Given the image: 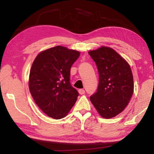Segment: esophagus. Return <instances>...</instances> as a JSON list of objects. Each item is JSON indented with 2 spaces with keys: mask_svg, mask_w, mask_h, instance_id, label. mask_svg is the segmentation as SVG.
<instances>
[{
  "mask_svg": "<svg viewBox=\"0 0 154 154\" xmlns=\"http://www.w3.org/2000/svg\"><path fill=\"white\" fill-rule=\"evenodd\" d=\"M79 91V93L80 95H83L84 93H85V90L83 89H79V91Z\"/></svg>",
  "mask_w": 154,
  "mask_h": 154,
  "instance_id": "1",
  "label": "esophagus"
}]
</instances>
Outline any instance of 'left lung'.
<instances>
[{"instance_id":"1","label":"left lung","mask_w":154,"mask_h":154,"mask_svg":"<svg viewBox=\"0 0 154 154\" xmlns=\"http://www.w3.org/2000/svg\"><path fill=\"white\" fill-rule=\"evenodd\" d=\"M99 72L97 92L90 97L102 117H116L124 110L134 93V77L128 63L115 50L101 47L89 51Z\"/></svg>"}]
</instances>
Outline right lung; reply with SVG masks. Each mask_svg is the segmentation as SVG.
Wrapping results in <instances>:
<instances>
[{
  "instance_id": "add662e5",
  "label": "right lung",
  "mask_w": 154,
  "mask_h": 154,
  "mask_svg": "<svg viewBox=\"0 0 154 154\" xmlns=\"http://www.w3.org/2000/svg\"><path fill=\"white\" fill-rule=\"evenodd\" d=\"M79 51L57 46L42 51L36 57L30 70L29 86L38 107L53 119L67 115L79 93L70 83L72 65Z\"/></svg>"
}]
</instances>
